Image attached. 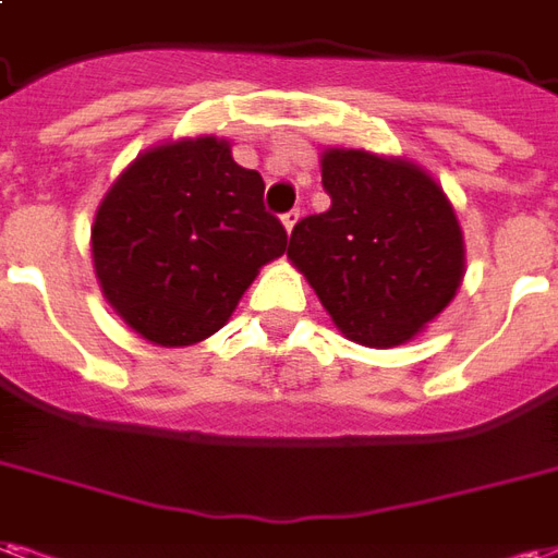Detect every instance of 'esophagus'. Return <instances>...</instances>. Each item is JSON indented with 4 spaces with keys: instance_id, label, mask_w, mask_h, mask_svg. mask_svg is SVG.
<instances>
[{
    "instance_id": "34e87169",
    "label": "esophagus",
    "mask_w": 558,
    "mask_h": 558,
    "mask_svg": "<svg viewBox=\"0 0 558 558\" xmlns=\"http://www.w3.org/2000/svg\"><path fill=\"white\" fill-rule=\"evenodd\" d=\"M299 209H290V213H283V227H287V233H292V227H295V221H299Z\"/></svg>"
}]
</instances>
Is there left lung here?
Listing matches in <instances>:
<instances>
[{
  "label": "left lung",
  "instance_id": "8db88e82",
  "mask_svg": "<svg viewBox=\"0 0 558 558\" xmlns=\"http://www.w3.org/2000/svg\"><path fill=\"white\" fill-rule=\"evenodd\" d=\"M331 209L292 227L287 257L349 340L399 345L447 307L464 275V242L444 189L416 165L328 150Z\"/></svg>",
  "mask_w": 558,
  "mask_h": 558
}]
</instances>
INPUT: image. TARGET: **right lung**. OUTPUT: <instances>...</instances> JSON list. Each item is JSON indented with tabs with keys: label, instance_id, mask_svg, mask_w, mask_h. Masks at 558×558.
I'll return each instance as SVG.
<instances>
[{
	"label": "right lung",
	"instance_id": "obj_1",
	"mask_svg": "<svg viewBox=\"0 0 558 558\" xmlns=\"http://www.w3.org/2000/svg\"><path fill=\"white\" fill-rule=\"evenodd\" d=\"M263 177L216 138L144 153L90 227L102 295L159 345L216 333L259 266L287 251V230L263 206Z\"/></svg>",
	"mask_w": 558,
	"mask_h": 558
}]
</instances>
